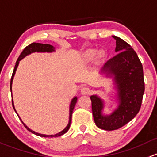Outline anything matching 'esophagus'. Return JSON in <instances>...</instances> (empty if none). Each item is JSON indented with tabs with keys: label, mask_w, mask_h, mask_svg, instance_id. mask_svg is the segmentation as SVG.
<instances>
[{
	"label": "esophagus",
	"mask_w": 157,
	"mask_h": 157,
	"mask_svg": "<svg viewBox=\"0 0 157 157\" xmlns=\"http://www.w3.org/2000/svg\"><path fill=\"white\" fill-rule=\"evenodd\" d=\"M90 93V88H86V87H84L81 89V94L83 95H87V94H89Z\"/></svg>",
	"instance_id": "34e87169"
}]
</instances>
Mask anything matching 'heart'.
Segmentation results:
<instances>
[{
    "label": "heart",
    "mask_w": 157,
    "mask_h": 157,
    "mask_svg": "<svg viewBox=\"0 0 157 157\" xmlns=\"http://www.w3.org/2000/svg\"><path fill=\"white\" fill-rule=\"evenodd\" d=\"M97 55H98V57L99 59H101L105 56V52L103 51L98 52V50L96 48H89L83 53L82 59H83L84 62H89V61L94 59Z\"/></svg>",
    "instance_id": "1"
}]
</instances>
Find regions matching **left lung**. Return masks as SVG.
<instances>
[{"instance_id": "1", "label": "left lung", "mask_w": 157, "mask_h": 157, "mask_svg": "<svg viewBox=\"0 0 157 157\" xmlns=\"http://www.w3.org/2000/svg\"><path fill=\"white\" fill-rule=\"evenodd\" d=\"M113 38L118 54L104 64L101 73L113 79L116 90L113 101H116V107L104 114V100L98 95L90 97L95 124L106 131L116 130L130 122L140 110L144 93L143 67L136 52L122 38Z\"/></svg>"}]
</instances>
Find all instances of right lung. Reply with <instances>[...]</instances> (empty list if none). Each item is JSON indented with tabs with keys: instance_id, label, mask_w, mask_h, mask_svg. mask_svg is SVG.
<instances>
[{
	"instance_id": "obj_1",
	"label": "right lung",
	"mask_w": 157,
	"mask_h": 157,
	"mask_svg": "<svg viewBox=\"0 0 157 157\" xmlns=\"http://www.w3.org/2000/svg\"><path fill=\"white\" fill-rule=\"evenodd\" d=\"M35 52H38V53H46V52L47 53H53V52H55V48L54 46H52V45L48 44H41V43H32L31 44L28 45L26 48H25V49L22 51V52L21 53L20 55H19L18 59H17V61L16 62L15 67H14L12 77H11V80H10V91L11 92H12V84H13V77H14V75H15L16 71H17V67H18V66H19V61H20L21 59H23L24 57H25L26 56H28V55L32 54V53H35ZM12 97H13V95H12ZM77 100H78L77 97H74V98L72 99V101H71L70 105H69V122H68L67 125L66 126L65 128H64L63 130L61 131V132H58L57 134H55V135H43V134L38 133V132H35V131H32V129H30L27 126V125H25V124L23 122H22V120L21 119V118L19 117L18 113H17V110H16V109H15V106H14L13 100V99H12V104H13V109H14V111H15L16 113L17 114V116H19V119H20L21 122H22V124L24 125V126L26 128L27 130L29 131V132H32V133L35 134V135H38V136H40V137H44V138H56V137L61 136V135H63V134H65L66 132H67V131L69 130V127H70V125H71V121H72V112H73V109H74V107H75V103H77Z\"/></svg>"
}]
</instances>
